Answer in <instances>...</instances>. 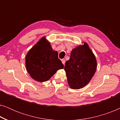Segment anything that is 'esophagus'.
<instances>
[{
	"mask_svg": "<svg viewBox=\"0 0 120 120\" xmlns=\"http://www.w3.org/2000/svg\"><path fill=\"white\" fill-rule=\"evenodd\" d=\"M61 60H62V63H63V64L64 65V64H65V60L64 59H62Z\"/></svg>",
	"mask_w": 120,
	"mask_h": 120,
	"instance_id": "34e87169",
	"label": "esophagus"
}]
</instances>
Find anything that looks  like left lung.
<instances>
[{
    "label": "left lung",
    "instance_id": "left-lung-1",
    "mask_svg": "<svg viewBox=\"0 0 120 120\" xmlns=\"http://www.w3.org/2000/svg\"><path fill=\"white\" fill-rule=\"evenodd\" d=\"M96 69V57L87 44L76 47L64 67L69 85L73 89L82 88L92 78Z\"/></svg>",
    "mask_w": 120,
    "mask_h": 120
}]
</instances>
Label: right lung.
Wrapping results in <instances>:
<instances>
[{
    "label": "right lung",
    "instance_id": "right-lung-1",
    "mask_svg": "<svg viewBox=\"0 0 120 120\" xmlns=\"http://www.w3.org/2000/svg\"><path fill=\"white\" fill-rule=\"evenodd\" d=\"M28 73L36 81L45 82L57 70L64 68L58 52L53 51L50 44L43 37L34 46L26 57Z\"/></svg>",
    "mask_w": 120,
    "mask_h": 120
}]
</instances>
